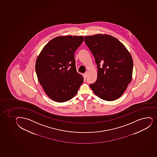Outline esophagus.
Segmentation results:
<instances>
[{
    "instance_id": "34e87169",
    "label": "esophagus",
    "mask_w": 157,
    "mask_h": 157,
    "mask_svg": "<svg viewBox=\"0 0 157 157\" xmlns=\"http://www.w3.org/2000/svg\"><path fill=\"white\" fill-rule=\"evenodd\" d=\"M87 72H86V73L84 74V77L85 78H86L87 77Z\"/></svg>"
}]
</instances>
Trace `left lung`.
Instances as JSON below:
<instances>
[{"label": "left lung", "mask_w": 157, "mask_h": 157, "mask_svg": "<svg viewBox=\"0 0 157 157\" xmlns=\"http://www.w3.org/2000/svg\"><path fill=\"white\" fill-rule=\"evenodd\" d=\"M84 42L98 68L97 80L90 84L91 89L105 100L120 98L132 79L133 63L129 52L120 40L108 34L86 36Z\"/></svg>", "instance_id": "1"}]
</instances>
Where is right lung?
I'll return each instance as SVG.
<instances>
[{
    "label": "right lung",
    "instance_id": "obj_1",
    "mask_svg": "<svg viewBox=\"0 0 157 157\" xmlns=\"http://www.w3.org/2000/svg\"><path fill=\"white\" fill-rule=\"evenodd\" d=\"M84 40L82 36L55 37L37 58L36 71L40 86L52 100H70L77 94L83 78L77 72L74 53Z\"/></svg>",
    "mask_w": 157,
    "mask_h": 157
}]
</instances>
